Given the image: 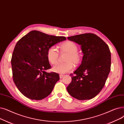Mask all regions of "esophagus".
I'll list each match as a JSON object with an SVG mask.
<instances>
[{
    "mask_svg": "<svg viewBox=\"0 0 124 124\" xmlns=\"http://www.w3.org/2000/svg\"><path fill=\"white\" fill-rule=\"evenodd\" d=\"M63 77V75H62V74H61V75H60V78L61 79V78H62V77Z\"/></svg>",
    "mask_w": 124,
    "mask_h": 124,
    "instance_id": "esophagus-1",
    "label": "esophagus"
}]
</instances>
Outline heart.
I'll return each instance as SVG.
<instances>
[{
  "label": "heart",
  "instance_id": "obj_1",
  "mask_svg": "<svg viewBox=\"0 0 124 124\" xmlns=\"http://www.w3.org/2000/svg\"><path fill=\"white\" fill-rule=\"evenodd\" d=\"M61 53H66L68 55L66 58V63H58L52 67V70L55 73L63 74L70 72L73 68V63L78 65L81 62V56L78 53V47L75 43L70 41H66L60 46ZM59 53L55 46H51L47 51V58L52 64H56L58 60Z\"/></svg>",
  "mask_w": 124,
  "mask_h": 124
}]
</instances>
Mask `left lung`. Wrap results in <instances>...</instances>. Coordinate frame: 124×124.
Listing matches in <instances>:
<instances>
[{"label": "left lung", "instance_id": "obj_1", "mask_svg": "<svg viewBox=\"0 0 124 124\" xmlns=\"http://www.w3.org/2000/svg\"><path fill=\"white\" fill-rule=\"evenodd\" d=\"M81 45L83 54L81 65L74 72L67 87L72 97L80 101L90 99L101 91L110 70L111 54L108 45L92 33L68 37Z\"/></svg>", "mask_w": 124, "mask_h": 124}]
</instances>
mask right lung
<instances>
[{
    "instance_id": "add662e5",
    "label": "right lung",
    "mask_w": 124,
    "mask_h": 124,
    "mask_svg": "<svg viewBox=\"0 0 124 124\" xmlns=\"http://www.w3.org/2000/svg\"><path fill=\"white\" fill-rule=\"evenodd\" d=\"M66 40L65 37L34 30L16 43L11 60L13 77L17 89L25 96L39 101L51 93L60 76L45 72L51 68L47 51L50 47Z\"/></svg>"
}]
</instances>
